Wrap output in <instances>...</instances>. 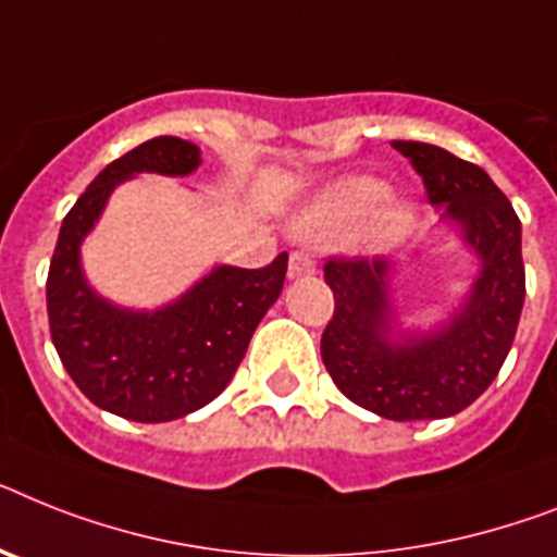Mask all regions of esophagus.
Here are the masks:
<instances>
[{
	"instance_id": "1",
	"label": "esophagus",
	"mask_w": 557,
	"mask_h": 557,
	"mask_svg": "<svg viewBox=\"0 0 557 557\" xmlns=\"http://www.w3.org/2000/svg\"><path fill=\"white\" fill-rule=\"evenodd\" d=\"M315 273V264H312L310 256L305 252H289V261H287V275L289 278H305V275Z\"/></svg>"
}]
</instances>
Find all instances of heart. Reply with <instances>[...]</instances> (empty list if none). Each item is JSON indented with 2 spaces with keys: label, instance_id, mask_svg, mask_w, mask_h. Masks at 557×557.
<instances>
[{
  "label": "heart",
  "instance_id": "1",
  "mask_svg": "<svg viewBox=\"0 0 557 557\" xmlns=\"http://www.w3.org/2000/svg\"><path fill=\"white\" fill-rule=\"evenodd\" d=\"M412 227L416 207L389 199L387 182L370 173H352L327 185L296 219V233L312 245L335 247L361 233L375 252L401 245Z\"/></svg>",
  "mask_w": 557,
  "mask_h": 557
}]
</instances>
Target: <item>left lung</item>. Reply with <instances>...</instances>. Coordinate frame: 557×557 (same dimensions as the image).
Segmentation results:
<instances>
[{"mask_svg":"<svg viewBox=\"0 0 557 557\" xmlns=\"http://www.w3.org/2000/svg\"><path fill=\"white\" fill-rule=\"evenodd\" d=\"M421 173L441 224L475 259L461 305L430 330L404 327L398 268L387 259H330L335 296L321 358L352 404L389 421H433L467 410L498 375L523 307L521 222L478 164L444 147L393 141Z\"/></svg>","mask_w":557,"mask_h":557,"instance_id":"8db88e82","label":"left lung"}]
</instances>
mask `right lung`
I'll return each mask as SVG.
<instances>
[{
	"label": "right lung",
	"instance_id": "obj_1",
	"mask_svg": "<svg viewBox=\"0 0 557 557\" xmlns=\"http://www.w3.org/2000/svg\"><path fill=\"white\" fill-rule=\"evenodd\" d=\"M201 150L159 136L110 162L64 215L48 273L53 347L76 387L102 410L162 424L201 410L238 370L264 312L282 296L287 252L261 270L215 264L156 310L124 307L96 293L82 268V245L119 185L139 173L190 176Z\"/></svg>",
	"mask_w": 557,
	"mask_h": 557
}]
</instances>
